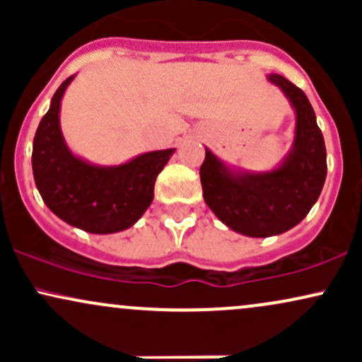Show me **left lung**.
<instances>
[{"label": "left lung", "instance_id": "left-lung-1", "mask_svg": "<svg viewBox=\"0 0 362 362\" xmlns=\"http://www.w3.org/2000/svg\"><path fill=\"white\" fill-rule=\"evenodd\" d=\"M296 110L289 156L269 173H233L206 149L201 165L206 204L231 230L255 238L281 235L310 213L327 177V149L305 91L281 74L269 76Z\"/></svg>", "mask_w": 362, "mask_h": 362}]
</instances>
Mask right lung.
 Returning a JSON list of instances; mask_svg holds the SVG:
<instances>
[{
	"label": "right lung",
	"mask_w": 362,
	"mask_h": 362,
	"mask_svg": "<svg viewBox=\"0 0 362 362\" xmlns=\"http://www.w3.org/2000/svg\"><path fill=\"white\" fill-rule=\"evenodd\" d=\"M73 76L61 83L40 120L32 170L44 202L62 221L97 235L132 226L153 201L158 173L175 149L144 153L119 167H93L73 156L59 127L61 98Z\"/></svg>",
	"instance_id": "right-lung-1"
}]
</instances>
